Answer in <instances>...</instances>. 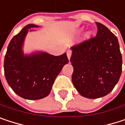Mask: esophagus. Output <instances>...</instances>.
<instances>
[{
	"label": "esophagus",
	"instance_id": "1",
	"mask_svg": "<svg viewBox=\"0 0 125 125\" xmlns=\"http://www.w3.org/2000/svg\"><path fill=\"white\" fill-rule=\"evenodd\" d=\"M67 56H68V60H70V58H71V50H68V51H67Z\"/></svg>",
	"mask_w": 125,
	"mask_h": 125
}]
</instances>
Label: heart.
<instances>
[{
  "label": "heart",
  "instance_id": "heart-1",
  "mask_svg": "<svg viewBox=\"0 0 125 125\" xmlns=\"http://www.w3.org/2000/svg\"><path fill=\"white\" fill-rule=\"evenodd\" d=\"M82 32V30H81V31H79V32ZM90 32H87L86 35H87V36L88 37V36H90Z\"/></svg>",
  "mask_w": 125,
  "mask_h": 125
}]
</instances>
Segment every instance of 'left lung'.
Returning <instances> with one entry per match:
<instances>
[{
  "mask_svg": "<svg viewBox=\"0 0 125 125\" xmlns=\"http://www.w3.org/2000/svg\"><path fill=\"white\" fill-rule=\"evenodd\" d=\"M95 37L71 47L72 82L82 96L96 99L110 93L117 84L122 59L116 36L96 22Z\"/></svg>",
  "mask_w": 125,
  "mask_h": 125,
  "instance_id": "obj_1",
  "label": "left lung"
}]
</instances>
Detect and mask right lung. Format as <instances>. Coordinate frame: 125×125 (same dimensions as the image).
I'll use <instances>...</instances> for the list:
<instances>
[{
	"label": "right lung",
	"mask_w": 125,
	"mask_h": 125,
	"mask_svg": "<svg viewBox=\"0 0 125 125\" xmlns=\"http://www.w3.org/2000/svg\"><path fill=\"white\" fill-rule=\"evenodd\" d=\"M38 25H26L11 40L4 59V74L13 91L28 100L42 99L50 93L55 79L68 62L66 53L54 56L45 52H23L25 38Z\"/></svg>",
	"instance_id": "obj_1"
}]
</instances>
